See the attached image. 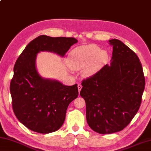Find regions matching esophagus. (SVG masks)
Returning <instances> with one entry per match:
<instances>
[{
	"mask_svg": "<svg viewBox=\"0 0 151 151\" xmlns=\"http://www.w3.org/2000/svg\"><path fill=\"white\" fill-rule=\"evenodd\" d=\"M78 91H79V93H80L81 88H82V86H81V85H80V84H78Z\"/></svg>",
	"mask_w": 151,
	"mask_h": 151,
	"instance_id": "obj_1",
	"label": "esophagus"
}]
</instances>
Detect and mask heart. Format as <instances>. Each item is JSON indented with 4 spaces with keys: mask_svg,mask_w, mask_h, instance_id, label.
<instances>
[{
    "mask_svg": "<svg viewBox=\"0 0 151 151\" xmlns=\"http://www.w3.org/2000/svg\"><path fill=\"white\" fill-rule=\"evenodd\" d=\"M108 60V54L97 45L90 44L76 47L70 52L67 63L74 70H80L86 67L84 71L86 76L96 72Z\"/></svg>",
    "mask_w": 151,
    "mask_h": 151,
    "instance_id": "1",
    "label": "heart"
}]
</instances>
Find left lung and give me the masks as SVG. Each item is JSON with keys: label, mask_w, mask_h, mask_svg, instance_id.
I'll list each match as a JSON object with an SVG mask.
<instances>
[{"label": "left lung", "mask_w": 151, "mask_h": 151, "mask_svg": "<svg viewBox=\"0 0 151 151\" xmlns=\"http://www.w3.org/2000/svg\"><path fill=\"white\" fill-rule=\"evenodd\" d=\"M111 65L81 81L80 96L86 104L89 126L100 134L122 131L137 114L141 104L145 79L141 63L133 50L117 39Z\"/></svg>", "instance_id": "left-lung-1"}]
</instances>
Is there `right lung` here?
Listing matches in <instances>:
<instances>
[{
    "label": "right lung",
    "instance_id": "add662e5",
    "mask_svg": "<svg viewBox=\"0 0 151 151\" xmlns=\"http://www.w3.org/2000/svg\"><path fill=\"white\" fill-rule=\"evenodd\" d=\"M77 42L74 38L42 35L31 41L18 58L10 85L12 106L18 121L31 131L46 134L58 130L69 104L78 96L77 84L66 86L41 78L36 69V54L49 51L63 56Z\"/></svg>",
    "mask_w": 151,
    "mask_h": 151
}]
</instances>
